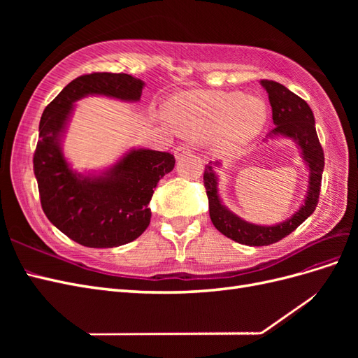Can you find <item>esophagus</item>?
<instances>
[{
	"label": "esophagus",
	"instance_id": "1",
	"mask_svg": "<svg viewBox=\"0 0 358 358\" xmlns=\"http://www.w3.org/2000/svg\"><path fill=\"white\" fill-rule=\"evenodd\" d=\"M189 154H191V149H189L188 146H185V145H180V146H178V148L175 149V158H176V159H180V158L187 157V155H189Z\"/></svg>",
	"mask_w": 358,
	"mask_h": 358
}]
</instances>
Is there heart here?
I'll list each match as a JSON object with an SVG mask.
<instances>
[{
  "instance_id": "heart-1",
  "label": "heart",
  "mask_w": 358,
  "mask_h": 358,
  "mask_svg": "<svg viewBox=\"0 0 358 358\" xmlns=\"http://www.w3.org/2000/svg\"><path fill=\"white\" fill-rule=\"evenodd\" d=\"M169 121L182 136L209 138L215 154L233 155L263 131L267 109L262 99L242 92L187 91L171 99Z\"/></svg>"
}]
</instances>
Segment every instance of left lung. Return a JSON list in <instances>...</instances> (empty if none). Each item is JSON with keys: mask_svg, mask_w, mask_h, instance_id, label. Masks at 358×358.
<instances>
[{"mask_svg": "<svg viewBox=\"0 0 358 358\" xmlns=\"http://www.w3.org/2000/svg\"><path fill=\"white\" fill-rule=\"evenodd\" d=\"M272 106L275 128L263 142L273 138H288L294 142L308 170V189L299 209L287 220L276 224H254L236 215L224 204L220 196V176L216 170L221 162H209L204 169V187L209 199V215L215 229L229 239L248 246H267L284 239L305 222L315 210L324 171V152L315 129V117L305 100L291 92L284 85L273 80H259Z\"/></svg>", "mask_w": 358, "mask_h": 358, "instance_id": "obj_1", "label": "left lung"}]
</instances>
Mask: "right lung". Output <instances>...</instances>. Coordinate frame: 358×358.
Listing matches in <instances>:
<instances>
[{
    "mask_svg": "<svg viewBox=\"0 0 358 358\" xmlns=\"http://www.w3.org/2000/svg\"><path fill=\"white\" fill-rule=\"evenodd\" d=\"M145 82L125 73H92L70 82L41 115L34 175L48 220L88 248L136 241L150 222L154 188L175 167L169 152L129 148L112 166L78 171L64 154V137L76 103L99 95L137 103Z\"/></svg>",
    "mask_w": 358,
    "mask_h": 358,
    "instance_id": "right-lung-1",
    "label": "right lung"
}]
</instances>
